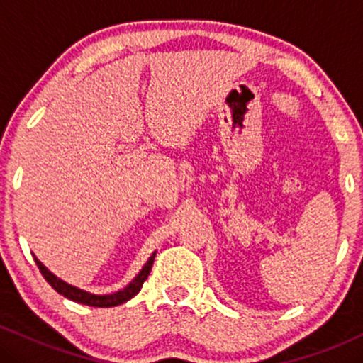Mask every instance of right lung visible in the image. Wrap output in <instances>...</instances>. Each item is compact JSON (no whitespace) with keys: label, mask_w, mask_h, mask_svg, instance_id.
Instances as JSON below:
<instances>
[{"label":"right lung","mask_w":363,"mask_h":363,"mask_svg":"<svg viewBox=\"0 0 363 363\" xmlns=\"http://www.w3.org/2000/svg\"><path fill=\"white\" fill-rule=\"evenodd\" d=\"M34 259H35V264L39 266V272L43 273V277L45 278V281H48L49 285H51L52 289L57 291V294H61L62 297L69 298V301H74L78 303H85V306H90V307H114V306H119V303L128 302L129 298L135 297V295L141 290L145 280H147L150 272H152L153 259H155V252L150 256V259L147 261V264L141 268L138 277L129 283L126 289L116 291V294H111V295H94V294H89V291H83L80 289H77V286L68 285V283H65L57 277H54V274L49 272V269L45 268V266L39 259H37V257H34Z\"/></svg>","instance_id":"add662e5"}]
</instances>
